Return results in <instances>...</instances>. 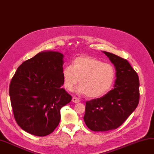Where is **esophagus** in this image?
Instances as JSON below:
<instances>
[{"mask_svg": "<svg viewBox=\"0 0 154 154\" xmlns=\"http://www.w3.org/2000/svg\"><path fill=\"white\" fill-rule=\"evenodd\" d=\"M72 102L74 103H78L80 102L79 98H76V97H74L73 98H72Z\"/></svg>", "mask_w": 154, "mask_h": 154, "instance_id": "obj_1", "label": "esophagus"}]
</instances>
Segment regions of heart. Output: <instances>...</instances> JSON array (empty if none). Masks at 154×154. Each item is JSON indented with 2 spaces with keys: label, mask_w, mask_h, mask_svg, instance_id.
I'll return each instance as SVG.
<instances>
[{
  "label": "heart",
  "mask_w": 154,
  "mask_h": 154,
  "mask_svg": "<svg viewBox=\"0 0 154 154\" xmlns=\"http://www.w3.org/2000/svg\"><path fill=\"white\" fill-rule=\"evenodd\" d=\"M115 78V70L110 63L88 56L76 57L72 66H66L62 69L63 85L68 91H72L80 80V86L76 92L95 98L105 94L111 88Z\"/></svg>",
  "instance_id": "obj_1"
}]
</instances>
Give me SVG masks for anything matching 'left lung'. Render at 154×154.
<instances>
[{
    "mask_svg": "<svg viewBox=\"0 0 154 154\" xmlns=\"http://www.w3.org/2000/svg\"><path fill=\"white\" fill-rule=\"evenodd\" d=\"M114 65V88L103 97L86 103L84 120L93 131H107L118 128L137 108L140 99L138 75L127 60L103 51Z\"/></svg>",
    "mask_w": 154,
    "mask_h": 154,
    "instance_id": "1",
    "label": "left lung"
}]
</instances>
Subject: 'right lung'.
Segmentation results:
<instances>
[{"label":"right lung","mask_w":154,"mask_h":154,"mask_svg":"<svg viewBox=\"0 0 154 154\" xmlns=\"http://www.w3.org/2000/svg\"><path fill=\"white\" fill-rule=\"evenodd\" d=\"M63 55L44 51L23 62L9 86V95L17 124L31 135L46 136L60 123V109L72 100L65 89Z\"/></svg>","instance_id":"1"}]
</instances>
